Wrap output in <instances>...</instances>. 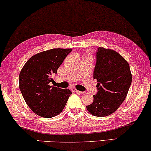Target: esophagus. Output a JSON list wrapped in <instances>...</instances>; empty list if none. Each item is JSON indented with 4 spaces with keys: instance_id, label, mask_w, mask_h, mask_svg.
I'll return each mask as SVG.
<instances>
[{
    "instance_id": "esophagus-1",
    "label": "esophagus",
    "mask_w": 151,
    "mask_h": 151,
    "mask_svg": "<svg viewBox=\"0 0 151 151\" xmlns=\"http://www.w3.org/2000/svg\"><path fill=\"white\" fill-rule=\"evenodd\" d=\"M71 91L73 92H76V93H83V92H82V91H78V90H77V89H76V88H71Z\"/></svg>"
}]
</instances>
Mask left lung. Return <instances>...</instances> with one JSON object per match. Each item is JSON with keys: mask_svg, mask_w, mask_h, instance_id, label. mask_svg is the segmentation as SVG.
Segmentation results:
<instances>
[{"mask_svg": "<svg viewBox=\"0 0 151 151\" xmlns=\"http://www.w3.org/2000/svg\"><path fill=\"white\" fill-rule=\"evenodd\" d=\"M93 79L98 82V93L86 109L94 116H108L119 108L127 96L132 82L129 63L116 51L99 47Z\"/></svg>", "mask_w": 151, "mask_h": 151, "instance_id": "8db88e82", "label": "left lung"}]
</instances>
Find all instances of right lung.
<instances>
[{
    "label": "right lung",
    "mask_w": 151,
    "mask_h": 151,
    "mask_svg": "<svg viewBox=\"0 0 151 151\" xmlns=\"http://www.w3.org/2000/svg\"><path fill=\"white\" fill-rule=\"evenodd\" d=\"M71 49H52L33 55L19 75V88L27 104L33 112L43 117H53L65 108L71 91L50 86L51 75L71 53Z\"/></svg>",
    "instance_id": "obj_1"
}]
</instances>
